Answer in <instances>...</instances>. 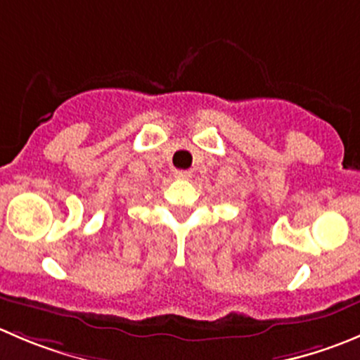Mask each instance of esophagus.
Here are the masks:
<instances>
[{
    "instance_id": "esophagus-1",
    "label": "esophagus",
    "mask_w": 360,
    "mask_h": 360,
    "mask_svg": "<svg viewBox=\"0 0 360 360\" xmlns=\"http://www.w3.org/2000/svg\"><path fill=\"white\" fill-rule=\"evenodd\" d=\"M174 176H176L177 179H190L191 172L190 170H176V172H174Z\"/></svg>"
}]
</instances>
